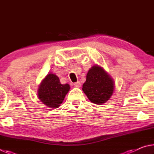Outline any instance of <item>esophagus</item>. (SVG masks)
Segmentation results:
<instances>
[{
  "mask_svg": "<svg viewBox=\"0 0 154 154\" xmlns=\"http://www.w3.org/2000/svg\"><path fill=\"white\" fill-rule=\"evenodd\" d=\"M74 85H75V87H76V88H80L82 84H81L80 82H77L74 83Z\"/></svg>",
  "mask_w": 154,
  "mask_h": 154,
  "instance_id": "esophagus-1",
  "label": "esophagus"
}]
</instances>
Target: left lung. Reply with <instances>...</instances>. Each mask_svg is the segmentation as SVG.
<instances>
[{
	"label": "left lung",
	"mask_w": 154,
	"mask_h": 154,
	"mask_svg": "<svg viewBox=\"0 0 154 154\" xmlns=\"http://www.w3.org/2000/svg\"><path fill=\"white\" fill-rule=\"evenodd\" d=\"M114 89L113 79L102 66L95 64L90 68L82 90L91 102L96 105L106 103L113 95Z\"/></svg>",
	"instance_id": "obj_1"
}]
</instances>
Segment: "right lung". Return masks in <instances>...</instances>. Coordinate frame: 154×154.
I'll return each mask as SVG.
<instances>
[{"mask_svg":"<svg viewBox=\"0 0 154 154\" xmlns=\"http://www.w3.org/2000/svg\"><path fill=\"white\" fill-rule=\"evenodd\" d=\"M69 90V84H62L56 74L49 72L38 86L37 97L48 107L58 108L63 102Z\"/></svg>","mask_w":154,"mask_h":154,"instance_id":"add662e5","label":"right lung"}]
</instances>
